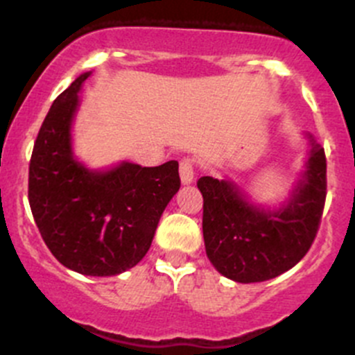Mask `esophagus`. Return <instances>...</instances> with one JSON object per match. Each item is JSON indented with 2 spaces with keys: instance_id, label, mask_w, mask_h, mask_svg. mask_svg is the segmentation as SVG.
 <instances>
[{
  "instance_id": "obj_1",
  "label": "esophagus",
  "mask_w": 355,
  "mask_h": 355,
  "mask_svg": "<svg viewBox=\"0 0 355 355\" xmlns=\"http://www.w3.org/2000/svg\"><path fill=\"white\" fill-rule=\"evenodd\" d=\"M194 159H191V157H184V159L180 161V178H182V184H191L192 180H194Z\"/></svg>"
}]
</instances>
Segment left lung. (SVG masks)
Returning a JSON list of instances; mask_svg holds the SVG:
<instances>
[{"mask_svg": "<svg viewBox=\"0 0 355 355\" xmlns=\"http://www.w3.org/2000/svg\"><path fill=\"white\" fill-rule=\"evenodd\" d=\"M309 146L307 170L278 211L250 204L230 180H198L206 254L223 277L239 284L271 280L311 249L327 200V156L313 135Z\"/></svg>", "mask_w": 355, "mask_h": 355, "instance_id": "obj_1", "label": "left lung"}]
</instances>
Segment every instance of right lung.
<instances>
[{
    "instance_id": "obj_1",
    "label": "right lung",
    "mask_w": 355,
    "mask_h": 355,
    "mask_svg": "<svg viewBox=\"0 0 355 355\" xmlns=\"http://www.w3.org/2000/svg\"><path fill=\"white\" fill-rule=\"evenodd\" d=\"M89 75L75 78L42 121L28 164V204L42 241L63 266L113 277L146 256L180 177L177 161L91 171L75 159L70 128Z\"/></svg>"
}]
</instances>
